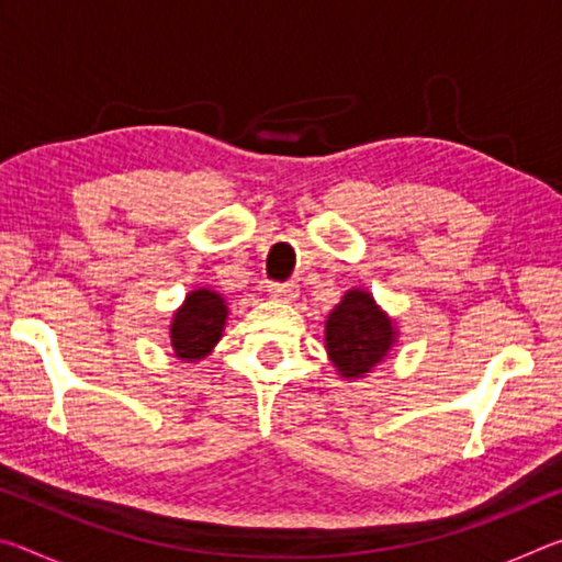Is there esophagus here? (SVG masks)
<instances>
[{
	"label": "esophagus",
	"mask_w": 562,
	"mask_h": 562,
	"mask_svg": "<svg viewBox=\"0 0 562 562\" xmlns=\"http://www.w3.org/2000/svg\"><path fill=\"white\" fill-rule=\"evenodd\" d=\"M300 288L294 282H270V297L280 302H292L297 300Z\"/></svg>",
	"instance_id": "1"
}]
</instances>
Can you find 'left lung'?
Here are the masks:
<instances>
[{
  "instance_id": "8db88e82",
  "label": "left lung",
  "mask_w": 562,
  "mask_h": 562,
  "mask_svg": "<svg viewBox=\"0 0 562 562\" xmlns=\"http://www.w3.org/2000/svg\"><path fill=\"white\" fill-rule=\"evenodd\" d=\"M325 335L337 372L347 379H357L386 357L396 331L392 329V319L374 304L372 294L351 290L331 310Z\"/></svg>"
}]
</instances>
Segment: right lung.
I'll return each instance as SVG.
<instances>
[{
	"label": "right lung",
	"mask_w": 562,
	"mask_h": 562,
	"mask_svg": "<svg viewBox=\"0 0 562 562\" xmlns=\"http://www.w3.org/2000/svg\"><path fill=\"white\" fill-rule=\"evenodd\" d=\"M225 317L227 307L221 294L211 290L190 292L170 325V341H173L176 355L188 361L205 357L221 339Z\"/></svg>",
	"instance_id": "right-lung-1"
}]
</instances>
